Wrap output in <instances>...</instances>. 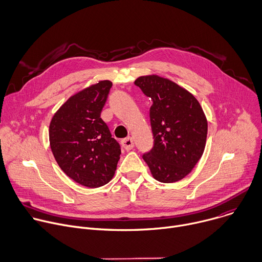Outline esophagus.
Masks as SVG:
<instances>
[{
    "instance_id": "obj_1",
    "label": "esophagus",
    "mask_w": 262,
    "mask_h": 262,
    "mask_svg": "<svg viewBox=\"0 0 262 262\" xmlns=\"http://www.w3.org/2000/svg\"><path fill=\"white\" fill-rule=\"evenodd\" d=\"M121 145H122V147L125 149V150H130V149H133L134 146H135L133 139L129 138V137L126 138V139H123V140L121 141Z\"/></svg>"
}]
</instances>
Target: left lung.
Masks as SVG:
<instances>
[{"label": "left lung", "mask_w": 262, "mask_h": 262, "mask_svg": "<svg viewBox=\"0 0 262 262\" xmlns=\"http://www.w3.org/2000/svg\"><path fill=\"white\" fill-rule=\"evenodd\" d=\"M135 85L154 101L149 116L155 145L143 160L157 180L178 181L191 173L203 155L207 137L204 112L192 93L157 74L140 77Z\"/></svg>", "instance_id": "obj_1"}]
</instances>
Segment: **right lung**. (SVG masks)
<instances>
[{"label":"right lung","instance_id":"add662e5","mask_svg":"<svg viewBox=\"0 0 262 262\" xmlns=\"http://www.w3.org/2000/svg\"><path fill=\"white\" fill-rule=\"evenodd\" d=\"M112 87L99 81L70 96L50 123V145L62 171L87 188H98L113 178L121 149L100 118Z\"/></svg>","mask_w":262,"mask_h":262}]
</instances>
